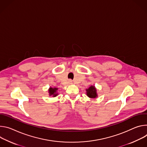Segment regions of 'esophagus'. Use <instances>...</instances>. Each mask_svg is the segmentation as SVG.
<instances>
[{
    "instance_id": "obj_1",
    "label": "esophagus",
    "mask_w": 147,
    "mask_h": 147,
    "mask_svg": "<svg viewBox=\"0 0 147 147\" xmlns=\"http://www.w3.org/2000/svg\"><path fill=\"white\" fill-rule=\"evenodd\" d=\"M69 83L70 84H72V81L71 80H69Z\"/></svg>"
}]
</instances>
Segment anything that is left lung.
Instances as JSON below:
<instances>
[{
    "label": "left lung",
    "mask_w": 147,
    "mask_h": 147,
    "mask_svg": "<svg viewBox=\"0 0 147 147\" xmlns=\"http://www.w3.org/2000/svg\"><path fill=\"white\" fill-rule=\"evenodd\" d=\"M87 96L90 98H96L97 97V94L96 92V89L94 86H90L88 89H86Z\"/></svg>",
    "instance_id": "obj_1"
}]
</instances>
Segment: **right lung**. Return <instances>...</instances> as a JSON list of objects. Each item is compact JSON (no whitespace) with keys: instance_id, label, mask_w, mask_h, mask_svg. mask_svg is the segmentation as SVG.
Segmentation results:
<instances>
[{"instance_id":"1","label":"right lung","mask_w":147,"mask_h":147,"mask_svg":"<svg viewBox=\"0 0 147 147\" xmlns=\"http://www.w3.org/2000/svg\"><path fill=\"white\" fill-rule=\"evenodd\" d=\"M58 90V88H50L48 90L49 94L50 96H53V97H55L58 95V93H57V91Z\"/></svg>"}]
</instances>
